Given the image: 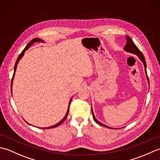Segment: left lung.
Segmentation results:
<instances>
[{
    "instance_id": "obj_1",
    "label": "left lung",
    "mask_w": 160,
    "mask_h": 160,
    "mask_svg": "<svg viewBox=\"0 0 160 160\" xmlns=\"http://www.w3.org/2000/svg\"><path fill=\"white\" fill-rule=\"evenodd\" d=\"M126 38H127V44H126V45L124 47V51H126V52H129V53H133V54H135V55H137L138 56L139 58L141 60L142 62H143L144 66V69H145V72H146V74H147V78L148 82H149L148 78L147 73V63H146V60H145L144 55L140 52V49L138 48L137 46L135 45V43L133 42V41H132V39L130 38V37L127 36H126ZM91 112H92L93 120L96 121V123H98V124H100L101 126H103V127H107V128H110L109 127H108V126H107V125H105V124H104L102 123H101V122H100L98 120H96V118H95V115H94V113H93L92 107H91ZM114 129H116V128H114Z\"/></svg>"
}]
</instances>
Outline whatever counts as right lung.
<instances>
[{
    "instance_id": "1",
    "label": "right lung",
    "mask_w": 160,
    "mask_h": 160,
    "mask_svg": "<svg viewBox=\"0 0 160 160\" xmlns=\"http://www.w3.org/2000/svg\"><path fill=\"white\" fill-rule=\"evenodd\" d=\"M43 42V40H42L40 38H34V39H33L32 40H31V41H30L28 44V45H27L26 47H25V48L23 49V51L22 52H21V53L19 55V56L18 57V58H17V60H16V64H15V66H14V71H13V77H12V82H11V92H12V84H13V77H14V75H15V73H16V67H17V65H18V63L19 62V60L22 58V56H24V54H25V52H26L27 50H28L30 47H31L33 43L34 42ZM71 100H72V98H71V100H70V101H69V107H68V108H67V113H66V115H65V116L64 117V118L62 119V120L61 121H60L58 123H57L56 124H55V125H53V126H52V127H46V128H55V127H58L59 125H60L62 123V122L66 120L67 119V115H68V113H69V106H70V104H71ZM27 123H28V122H27ZM28 124H29V125H31L30 124H29V123H28Z\"/></svg>"
}]
</instances>
